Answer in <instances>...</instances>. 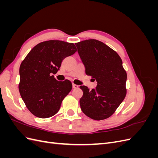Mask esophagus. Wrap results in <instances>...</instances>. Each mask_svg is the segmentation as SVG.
<instances>
[{
    "instance_id": "obj_1",
    "label": "esophagus",
    "mask_w": 158,
    "mask_h": 158,
    "mask_svg": "<svg viewBox=\"0 0 158 158\" xmlns=\"http://www.w3.org/2000/svg\"><path fill=\"white\" fill-rule=\"evenodd\" d=\"M73 88H75V89H76V88H78V85L77 84H73Z\"/></svg>"
}]
</instances>
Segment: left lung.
<instances>
[{
  "label": "left lung",
  "mask_w": 158,
  "mask_h": 158,
  "mask_svg": "<svg viewBox=\"0 0 158 158\" xmlns=\"http://www.w3.org/2000/svg\"><path fill=\"white\" fill-rule=\"evenodd\" d=\"M78 52L84 64L85 74L98 82L95 89L80 85L83 95L80 99L83 113L94 120L111 117L127 94V74L116 51L103 42L86 40L76 43Z\"/></svg>",
  "instance_id": "8db88e82"
}]
</instances>
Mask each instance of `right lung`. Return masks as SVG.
<instances>
[{
  "label": "right lung",
  "instance_id": "1",
  "mask_svg": "<svg viewBox=\"0 0 158 158\" xmlns=\"http://www.w3.org/2000/svg\"><path fill=\"white\" fill-rule=\"evenodd\" d=\"M76 51L73 43L46 41L36 45L22 62L19 92L33 115L49 118L59 111L73 85L69 80H56L52 74L59 70L64 58Z\"/></svg>",
  "mask_w": 158,
  "mask_h": 158
}]
</instances>
